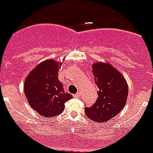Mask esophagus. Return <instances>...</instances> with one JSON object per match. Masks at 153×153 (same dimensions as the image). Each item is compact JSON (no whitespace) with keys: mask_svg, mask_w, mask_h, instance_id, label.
<instances>
[{"mask_svg":"<svg viewBox=\"0 0 153 153\" xmlns=\"http://www.w3.org/2000/svg\"><path fill=\"white\" fill-rule=\"evenodd\" d=\"M74 97H75V98H79V97H80V93H76V94H74Z\"/></svg>","mask_w":153,"mask_h":153,"instance_id":"1","label":"esophagus"}]
</instances>
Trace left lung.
Returning <instances> with one entry per match:
<instances>
[{"label":"left lung","instance_id":"obj_1","mask_svg":"<svg viewBox=\"0 0 153 153\" xmlns=\"http://www.w3.org/2000/svg\"><path fill=\"white\" fill-rule=\"evenodd\" d=\"M92 69L98 97L93 106L85 107L84 111L92 120L107 121L124 108L128 97V85L120 73L109 64L98 62Z\"/></svg>","mask_w":153,"mask_h":153}]
</instances>
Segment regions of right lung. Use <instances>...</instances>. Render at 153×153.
<instances>
[{"label": "right lung", "mask_w": 153, "mask_h": 153, "mask_svg": "<svg viewBox=\"0 0 153 153\" xmlns=\"http://www.w3.org/2000/svg\"><path fill=\"white\" fill-rule=\"evenodd\" d=\"M60 64L53 60H45L31 71L25 83V93L29 105L47 118L63 112L65 103L72 99L65 93L58 79Z\"/></svg>", "instance_id": "1"}]
</instances>
